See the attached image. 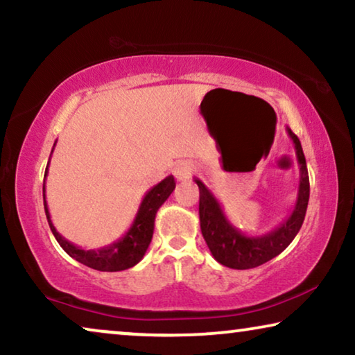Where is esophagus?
Returning <instances> with one entry per match:
<instances>
[{
  "label": "esophagus",
  "mask_w": 355,
  "mask_h": 355,
  "mask_svg": "<svg viewBox=\"0 0 355 355\" xmlns=\"http://www.w3.org/2000/svg\"><path fill=\"white\" fill-rule=\"evenodd\" d=\"M172 173L177 178V182H184V180H189L192 173H194V164L191 161H178L172 169Z\"/></svg>",
  "instance_id": "1"
}]
</instances>
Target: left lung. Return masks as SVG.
<instances>
[{
    "label": "left lung",
    "mask_w": 355,
    "mask_h": 355,
    "mask_svg": "<svg viewBox=\"0 0 355 355\" xmlns=\"http://www.w3.org/2000/svg\"><path fill=\"white\" fill-rule=\"evenodd\" d=\"M288 135L296 148V156L299 163V189L297 200L290 216L269 233L261 236L245 235L241 230L227 219L220 203L213 196L202 180L194 178L199 186L200 199H199V216H200V228L202 235L205 238L207 245L216 261L224 264L232 269H252L260 266V264L272 260L280 252H284L291 244L294 236L302 227V222L307 213L309 197H310V182L307 163L300 146L299 137L286 127Z\"/></svg>",
    "instance_id": "left-lung-1"
}]
</instances>
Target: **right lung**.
<instances>
[{"label":"right lung","instance_id":"obj_1","mask_svg":"<svg viewBox=\"0 0 355 355\" xmlns=\"http://www.w3.org/2000/svg\"><path fill=\"white\" fill-rule=\"evenodd\" d=\"M46 173H48V166L45 171V178H46ZM45 178H44V207H45L48 225H50L56 241L71 258H75L76 261L86 264V266L92 269H97V271H105V272L123 271V269L133 268L135 264H137L142 260L148 249L150 241H152L156 211H158L159 207L167 200V197L172 194V191L175 189V180H173V177L172 175L166 177L163 182H159L158 184L153 186V188L144 196L133 224H131L130 230L125 233L122 238L117 239L116 243L106 245V248L86 250L67 241L62 235H59L55 225H53L50 211H48V205L45 200Z\"/></svg>","mask_w":355,"mask_h":355}]
</instances>
